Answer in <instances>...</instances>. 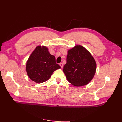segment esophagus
Returning a JSON list of instances; mask_svg holds the SVG:
<instances>
[{
    "instance_id": "obj_1",
    "label": "esophagus",
    "mask_w": 122,
    "mask_h": 122,
    "mask_svg": "<svg viewBox=\"0 0 122 122\" xmlns=\"http://www.w3.org/2000/svg\"><path fill=\"white\" fill-rule=\"evenodd\" d=\"M59 65L60 66H61V68H63V63H60L59 64Z\"/></svg>"
}]
</instances>
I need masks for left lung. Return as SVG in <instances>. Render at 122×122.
<instances>
[{"label":"left lung","mask_w":122,"mask_h":122,"mask_svg":"<svg viewBox=\"0 0 122 122\" xmlns=\"http://www.w3.org/2000/svg\"><path fill=\"white\" fill-rule=\"evenodd\" d=\"M96 69L95 59L86 48L76 45L68 51L63 70L71 84L77 87L88 84L94 77Z\"/></svg>","instance_id":"left-lung-1"}]
</instances>
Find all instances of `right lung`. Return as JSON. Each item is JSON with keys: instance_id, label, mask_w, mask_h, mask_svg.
<instances>
[{"instance_id": "1", "label": "right lung", "mask_w": 122, "mask_h": 122, "mask_svg": "<svg viewBox=\"0 0 122 122\" xmlns=\"http://www.w3.org/2000/svg\"><path fill=\"white\" fill-rule=\"evenodd\" d=\"M60 68L56 63L55 56L50 53L48 48L38 46L28 58L25 70L32 81L41 83L48 80L54 71Z\"/></svg>"}]
</instances>
